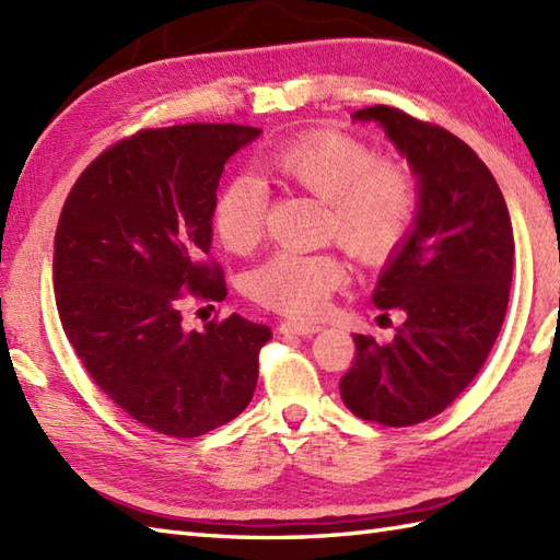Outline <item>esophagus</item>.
<instances>
[{
  "label": "esophagus",
  "instance_id": "1",
  "mask_svg": "<svg viewBox=\"0 0 560 560\" xmlns=\"http://www.w3.org/2000/svg\"><path fill=\"white\" fill-rule=\"evenodd\" d=\"M323 327L319 325H311V323H295V319H287V323L279 325L281 335H299V337H311L315 331H319Z\"/></svg>",
  "mask_w": 560,
  "mask_h": 560
}]
</instances>
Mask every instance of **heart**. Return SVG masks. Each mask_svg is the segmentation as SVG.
<instances>
[{"mask_svg": "<svg viewBox=\"0 0 560 560\" xmlns=\"http://www.w3.org/2000/svg\"><path fill=\"white\" fill-rule=\"evenodd\" d=\"M261 168L271 180L323 199L325 235L361 265H383L407 241L416 219L413 177L401 163L375 159L359 139L313 129L273 147ZM211 219L231 253H249L265 235V185L249 175L231 177L219 189ZM347 277L337 255L279 249L249 271L247 293L271 311L311 319L325 313Z\"/></svg>", "mask_w": 560, "mask_h": 560, "instance_id": "obj_1", "label": "heart"}]
</instances>
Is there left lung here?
<instances>
[{"instance_id":"left-lung-1","label":"left lung","mask_w":560,"mask_h":560,"mask_svg":"<svg viewBox=\"0 0 560 560\" xmlns=\"http://www.w3.org/2000/svg\"><path fill=\"white\" fill-rule=\"evenodd\" d=\"M353 117L383 125L407 156L419 213L373 293L380 311H399L404 323L389 343L353 335L355 359L339 392L359 419L401 428L445 411L489 359L513 281V223L495 177L459 137L389 105Z\"/></svg>"}]
</instances>
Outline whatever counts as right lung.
Returning <instances> with one entry per match:
<instances>
[{"instance_id": "obj_1", "label": "right lung", "mask_w": 560, "mask_h": 560, "mask_svg": "<svg viewBox=\"0 0 560 560\" xmlns=\"http://www.w3.org/2000/svg\"><path fill=\"white\" fill-rule=\"evenodd\" d=\"M257 137L233 122L141 129L79 175L59 213L65 335L93 383L163 435H205L255 395L271 329L231 315L187 331L180 303L225 299L209 255L213 201L225 161Z\"/></svg>"}]
</instances>
